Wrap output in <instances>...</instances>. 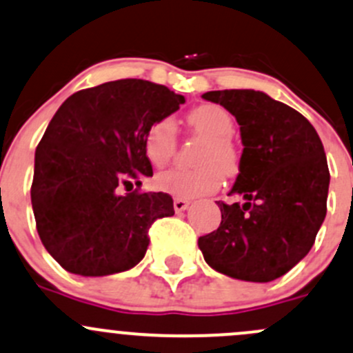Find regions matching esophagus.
I'll list each match as a JSON object with an SVG mask.
<instances>
[{
    "label": "esophagus",
    "mask_w": 353,
    "mask_h": 353,
    "mask_svg": "<svg viewBox=\"0 0 353 353\" xmlns=\"http://www.w3.org/2000/svg\"><path fill=\"white\" fill-rule=\"evenodd\" d=\"M189 206V201L186 199H181V198H176L174 199V210H176V213H183V211H186Z\"/></svg>",
    "instance_id": "obj_1"
}]
</instances>
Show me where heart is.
Segmentation results:
<instances>
[{
    "instance_id": "1",
    "label": "heart",
    "mask_w": 353,
    "mask_h": 353,
    "mask_svg": "<svg viewBox=\"0 0 353 353\" xmlns=\"http://www.w3.org/2000/svg\"><path fill=\"white\" fill-rule=\"evenodd\" d=\"M189 125L206 143L198 154L194 169L164 170L155 176V188L174 198L192 199L210 194L221 186L223 172L239 170V150L233 143L235 121L220 105H203L189 113ZM177 148V132L172 118H159L147 128L143 152L152 165L162 167L174 157Z\"/></svg>"
}]
</instances>
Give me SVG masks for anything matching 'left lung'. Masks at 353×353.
I'll return each instance as SVG.
<instances>
[{"mask_svg":"<svg viewBox=\"0 0 353 353\" xmlns=\"http://www.w3.org/2000/svg\"><path fill=\"white\" fill-rule=\"evenodd\" d=\"M236 118L243 152L214 232L199 236L208 265L240 281L269 283L284 276L313 247L326 216L330 170L313 125L284 103L254 89L210 91Z\"/></svg>","mask_w":353,"mask_h":353,"instance_id":"1","label":"left lung"}]
</instances>
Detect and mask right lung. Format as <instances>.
Here are the masks:
<instances>
[{"label":"right lung","instance_id":"1","mask_svg":"<svg viewBox=\"0 0 353 353\" xmlns=\"http://www.w3.org/2000/svg\"><path fill=\"white\" fill-rule=\"evenodd\" d=\"M184 101L162 84L120 79L74 92L54 114L35 150L30 194L40 240L68 272L132 269L145 255L150 225L172 216L165 192L121 191L154 174L147 128Z\"/></svg>","mask_w":353,"mask_h":353}]
</instances>
